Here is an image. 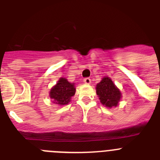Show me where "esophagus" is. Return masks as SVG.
I'll return each mask as SVG.
<instances>
[{
  "label": "esophagus",
  "instance_id": "esophagus-1",
  "mask_svg": "<svg viewBox=\"0 0 160 160\" xmlns=\"http://www.w3.org/2000/svg\"><path fill=\"white\" fill-rule=\"evenodd\" d=\"M83 82H84L86 84H90V82H91V79H90V78H84Z\"/></svg>",
  "mask_w": 160,
  "mask_h": 160
}]
</instances>
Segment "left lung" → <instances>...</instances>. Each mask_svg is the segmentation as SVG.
Returning a JSON list of instances; mask_svg holds the SVG:
<instances>
[{
	"instance_id": "1",
	"label": "left lung",
	"mask_w": 160,
	"mask_h": 160,
	"mask_svg": "<svg viewBox=\"0 0 160 160\" xmlns=\"http://www.w3.org/2000/svg\"><path fill=\"white\" fill-rule=\"evenodd\" d=\"M96 87V93L103 106L111 108L118 105L121 98V93L111 78H103Z\"/></svg>"
}]
</instances>
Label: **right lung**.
Instances as JSON below:
<instances>
[{
  "instance_id": "1",
  "label": "right lung",
  "mask_w": 160,
  "mask_h": 160,
  "mask_svg": "<svg viewBox=\"0 0 160 160\" xmlns=\"http://www.w3.org/2000/svg\"><path fill=\"white\" fill-rule=\"evenodd\" d=\"M73 85L69 82L67 79L61 78L57 85L51 89L49 93L50 98L54 101L53 102L61 106L68 104L72 96L75 94V88Z\"/></svg>"
}]
</instances>
